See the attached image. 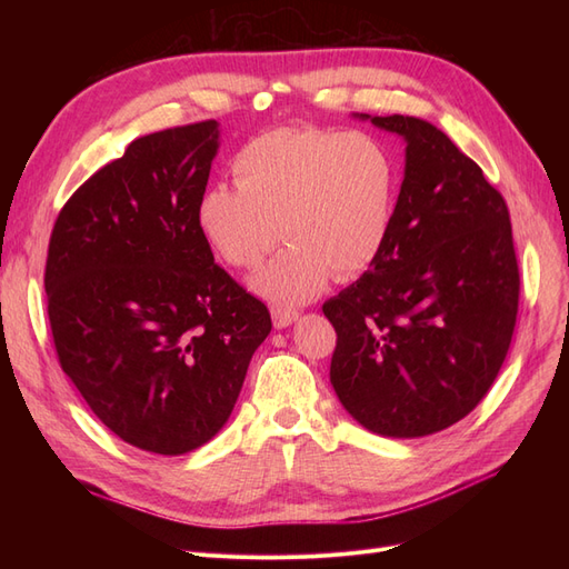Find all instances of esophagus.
Instances as JSON below:
<instances>
[{
    "label": "esophagus",
    "instance_id": "obj_1",
    "mask_svg": "<svg viewBox=\"0 0 569 569\" xmlns=\"http://www.w3.org/2000/svg\"><path fill=\"white\" fill-rule=\"evenodd\" d=\"M299 320V311H295V308H284V306H274L272 308V322L278 330H284V327H289L291 322Z\"/></svg>",
    "mask_w": 569,
    "mask_h": 569
}]
</instances>
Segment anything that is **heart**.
<instances>
[{
  "mask_svg": "<svg viewBox=\"0 0 569 569\" xmlns=\"http://www.w3.org/2000/svg\"><path fill=\"white\" fill-rule=\"evenodd\" d=\"M237 187L203 189L194 220L232 268L261 266L280 230L291 242L249 280L258 297L297 306L327 280H351L380 256L399 194V166L368 132L278 128L234 153Z\"/></svg>",
  "mask_w": 569,
  "mask_h": 569,
  "instance_id": "b5f03b06",
  "label": "heart"
}]
</instances>
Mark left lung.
Wrapping results in <instances>:
<instances>
[{"label":"left lung","instance_id":"1","mask_svg":"<svg viewBox=\"0 0 569 569\" xmlns=\"http://www.w3.org/2000/svg\"><path fill=\"white\" fill-rule=\"evenodd\" d=\"M358 120L406 142L387 242L330 301V382L349 416L393 439L441 432L485 399L518 318L520 270L503 197L437 126Z\"/></svg>","mask_w":569,"mask_h":569}]
</instances>
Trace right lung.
<instances>
[{
	"label": "right lung",
	"instance_id": "add662e5",
	"mask_svg": "<svg viewBox=\"0 0 569 569\" xmlns=\"http://www.w3.org/2000/svg\"><path fill=\"white\" fill-rule=\"evenodd\" d=\"M218 147L216 120L140 137L78 187L49 239L63 372L113 435L159 456L220 432L272 327L197 228Z\"/></svg>",
	"mask_w": 569,
	"mask_h": 569
}]
</instances>
